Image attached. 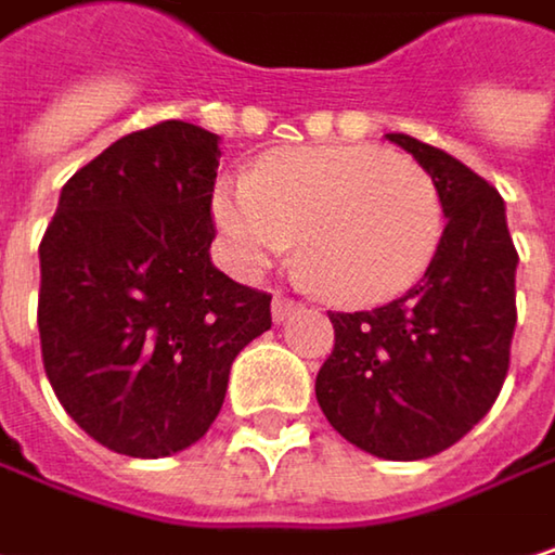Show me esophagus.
Returning <instances> with one entry per match:
<instances>
[{
    "label": "esophagus",
    "mask_w": 555,
    "mask_h": 555,
    "mask_svg": "<svg viewBox=\"0 0 555 555\" xmlns=\"http://www.w3.org/2000/svg\"><path fill=\"white\" fill-rule=\"evenodd\" d=\"M296 309H299V302L289 299V296H275V299H272V319H275V322H286Z\"/></svg>",
    "instance_id": "34e87169"
}]
</instances>
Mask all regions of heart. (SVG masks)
<instances>
[{"instance_id": "obj_1", "label": "heart", "mask_w": 555, "mask_h": 555, "mask_svg": "<svg viewBox=\"0 0 555 555\" xmlns=\"http://www.w3.org/2000/svg\"><path fill=\"white\" fill-rule=\"evenodd\" d=\"M214 220L236 269L259 272L302 236L315 286L348 306H377L426 275L442 246L446 204L413 158L377 145H309L220 181Z\"/></svg>"}]
</instances>
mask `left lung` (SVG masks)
<instances>
[{"label": "left lung", "instance_id": "8db88e82", "mask_svg": "<svg viewBox=\"0 0 555 555\" xmlns=\"http://www.w3.org/2000/svg\"><path fill=\"white\" fill-rule=\"evenodd\" d=\"M387 139L433 175L449 223L420 286L367 312H328L335 348L315 397L358 449L416 462L468 436L504 387L517 249L494 184L406 132Z\"/></svg>", "mask_w": 555, "mask_h": 555}]
</instances>
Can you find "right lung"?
Instances as JSON below:
<instances>
[{"mask_svg":"<svg viewBox=\"0 0 555 555\" xmlns=\"http://www.w3.org/2000/svg\"><path fill=\"white\" fill-rule=\"evenodd\" d=\"M217 135L165 119L70 175L41 236V361L100 446L162 459L217 420L233 358L272 328L269 293L210 266Z\"/></svg>","mask_w":555,"mask_h":555,"instance_id":"1","label":"right lung"}]
</instances>
